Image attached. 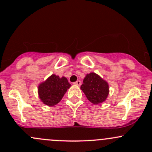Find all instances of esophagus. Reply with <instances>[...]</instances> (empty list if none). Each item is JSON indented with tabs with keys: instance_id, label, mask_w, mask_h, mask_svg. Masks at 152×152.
I'll return each mask as SVG.
<instances>
[{
	"instance_id": "34e87169",
	"label": "esophagus",
	"mask_w": 152,
	"mask_h": 152,
	"mask_svg": "<svg viewBox=\"0 0 152 152\" xmlns=\"http://www.w3.org/2000/svg\"><path fill=\"white\" fill-rule=\"evenodd\" d=\"M81 84H82V82H81V81H79V80H77V81H76V82H73V85H75L80 86Z\"/></svg>"
}]
</instances>
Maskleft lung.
Returning <instances> with one entry per match:
<instances>
[{"label":"left lung","mask_w":152,"mask_h":152,"mask_svg":"<svg viewBox=\"0 0 152 152\" xmlns=\"http://www.w3.org/2000/svg\"><path fill=\"white\" fill-rule=\"evenodd\" d=\"M81 89L91 103L98 104L104 102L109 94V85L107 82L95 73L86 75Z\"/></svg>","instance_id":"left-lung-1"}]
</instances>
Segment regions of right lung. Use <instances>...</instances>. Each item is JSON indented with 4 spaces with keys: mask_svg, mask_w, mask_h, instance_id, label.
<instances>
[{
    "mask_svg": "<svg viewBox=\"0 0 152 152\" xmlns=\"http://www.w3.org/2000/svg\"><path fill=\"white\" fill-rule=\"evenodd\" d=\"M71 86L65 77L59 78L53 74L38 87V93L41 101L48 106L57 104Z\"/></svg>",
    "mask_w": 152,
    "mask_h": 152,
    "instance_id": "right-lung-1",
    "label": "right lung"
}]
</instances>
